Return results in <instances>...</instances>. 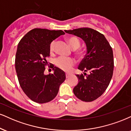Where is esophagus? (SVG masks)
<instances>
[{
	"instance_id": "1",
	"label": "esophagus",
	"mask_w": 131,
	"mask_h": 131,
	"mask_svg": "<svg viewBox=\"0 0 131 131\" xmlns=\"http://www.w3.org/2000/svg\"><path fill=\"white\" fill-rule=\"evenodd\" d=\"M70 74H69V73H66V78H68L69 77H70Z\"/></svg>"
}]
</instances>
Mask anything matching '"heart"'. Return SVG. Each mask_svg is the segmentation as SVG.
Returning a JSON list of instances; mask_svg holds the SVG:
<instances>
[{
    "label": "heart",
    "mask_w": 131,
    "mask_h": 131,
    "mask_svg": "<svg viewBox=\"0 0 131 131\" xmlns=\"http://www.w3.org/2000/svg\"><path fill=\"white\" fill-rule=\"evenodd\" d=\"M67 41H68L70 46L73 50L77 49L80 46V41L76 37H70L67 39ZM54 45H55V41L51 42L50 45V51L54 50ZM55 64L61 70L66 71V72H69L71 70L72 67L75 64V60L73 58L60 56V57L56 58L55 59Z\"/></svg>",
    "instance_id": "1"
}]
</instances>
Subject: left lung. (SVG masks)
Masks as SVG:
<instances>
[{
  "instance_id": "left-lung-1",
  "label": "left lung",
  "mask_w": 131,
  "mask_h": 131,
  "mask_svg": "<svg viewBox=\"0 0 131 131\" xmlns=\"http://www.w3.org/2000/svg\"><path fill=\"white\" fill-rule=\"evenodd\" d=\"M66 33L81 38L85 43L87 53L79 65V70L88 72L77 75L78 83L73 88L77 98L90 102L100 97L107 88L114 71L112 49L103 34L90 28L64 30Z\"/></svg>"
}]
</instances>
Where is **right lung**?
<instances>
[{
	"label": "right lung",
	"instance_id": "1",
	"mask_svg": "<svg viewBox=\"0 0 131 131\" xmlns=\"http://www.w3.org/2000/svg\"><path fill=\"white\" fill-rule=\"evenodd\" d=\"M62 30L35 28L30 30L18 43L15 69L19 84L27 96L35 102L42 104L54 99L60 85L66 80L64 71L58 67L53 73L45 75L46 59L50 56V45L64 35Z\"/></svg>",
	"mask_w": 131,
	"mask_h": 131
}]
</instances>
